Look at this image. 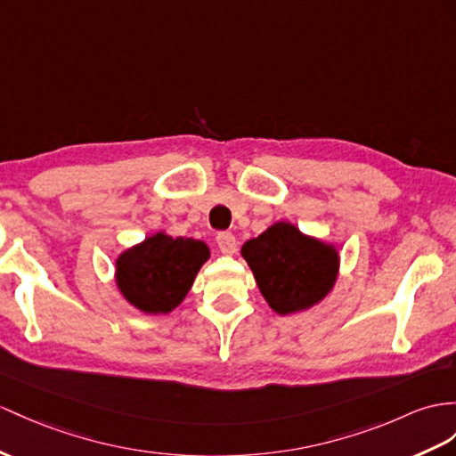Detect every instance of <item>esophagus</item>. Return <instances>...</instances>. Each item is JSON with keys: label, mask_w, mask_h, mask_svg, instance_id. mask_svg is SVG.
I'll list each match as a JSON object with an SVG mask.
<instances>
[{"label": "esophagus", "mask_w": 456, "mask_h": 456, "mask_svg": "<svg viewBox=\"0 0 456 456\" xmlns=\"http://www.w3.org/2000/svg\"><path fill=\"white\" fill-rule=\"evenodd\" d=\"M216 243H218V249L224 255H234L236 253L238 241H236V236L232 234V232H218Z\"/></svg>", "instance_id": "obj_1"}]
</instances>
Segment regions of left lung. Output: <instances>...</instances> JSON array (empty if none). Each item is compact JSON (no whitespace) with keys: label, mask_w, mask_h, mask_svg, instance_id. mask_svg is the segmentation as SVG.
I'll use <instances>...</instances> for the list:
<instances>
[{"label":"left lung","mask_w":456,"mask_h":456,"mask_svg":"<svg viewBox=\"0 0 456 456\" xmlns=\"http://www.w3.org/2000/svg\"><path fill=\"white\" fill-rule=\"evenodd\" d=\"M241 255L261 294L281 315L312 307L337 281V249L304 236L288 222H276L259 238L243 243Z\"/></svg>","instance_id":"left-lung-1"}]
</instances>
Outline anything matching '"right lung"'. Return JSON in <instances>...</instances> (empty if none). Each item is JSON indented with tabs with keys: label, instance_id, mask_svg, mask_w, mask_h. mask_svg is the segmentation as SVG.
Wrapping results in <instances>:
<instances>
[{
	"label": "right lung",
	"instance_id": "obj_1",
	"mask_svg": "<svg viewBox=\"0 0 456 456\" xmlns=\"http://www.w3.org/2000/svg\"><path fill=\"white\" fill-rule=\"evenodd\" d=\"M208 248L191 238L157 234L119 255L116 281L129 304L144 314H170L182 304Z\"/></svg>",
	"mask_w": 456,
	"mask_h": 456
}]
</instances>
